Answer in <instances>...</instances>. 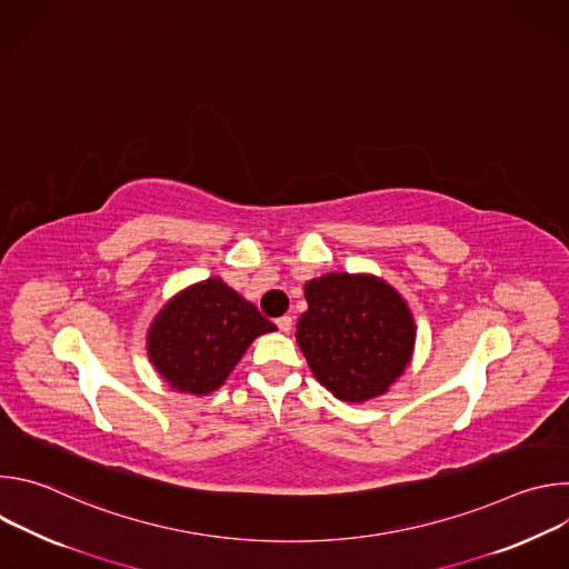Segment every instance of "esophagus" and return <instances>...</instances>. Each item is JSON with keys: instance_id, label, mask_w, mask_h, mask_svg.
<instances>
[{"instance_id": "esophagus-1", "label": "esophagus", "mask_w": 569, "mask_h": 569, "mask_svg": "<svg viewBox=\"0 0 569 569\" xmlns=\"http://www.w3.org/2000/svg\"><path fill=\"white\" fill-rule=\"evenodd\" d=\"M277 327H279L281 333H290V331H292V317H288V315L279 317V319H277Z\"/></svg>"}]
</instances>
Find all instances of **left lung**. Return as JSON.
Masks as SVG:
<instances>
[{"label":"left lung","mask_w":569,"mask_h":569,"mask_svg":"<svg viewBox=\"0 0 569 569\" xmlns=\"http://www.w3.org/2000/svg\"><path fill=\"white\" fill-rule=\"evenodd\" d=\"M308 310L297 345L336 398L365 402L389 389L412 360L417 327L405 299L371 274L331 272L303 288Z\"/></svg>","instance_id":"8db88e82"}]
</instances>
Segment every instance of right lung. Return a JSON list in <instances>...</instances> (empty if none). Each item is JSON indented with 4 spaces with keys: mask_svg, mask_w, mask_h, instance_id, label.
<instances>
[{
    "mask_svg": "<svg viewBox=\"0 0 569 569\" xmlns=\"http://www.w3.org/2000/svg\"><path fill=\"white\" fill-rule=\"evenodd\" d=\"M277 327L222 279L193 283L169 299L148 329V358L173 389L216 391L242 353Z\"/></svg>",
    "mask_w": 569,
    "mask_h": 569,
    "instance_id": "right-lung-1",
    "label": "right lung"
}]
</instances>
